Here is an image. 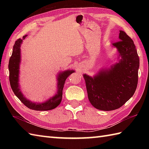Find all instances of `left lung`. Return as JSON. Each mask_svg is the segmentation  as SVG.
Wrapping results in <instances>:
<instances>
[{"instance_id":"left-lung-1","label":"left lung","mask_w":149,"mask_h":149,"mask_svg":"<svg viewBox=\"0 0 149 149\" xmlns=\"http://www.w3.org/2000/svg\"><path fill=\"white\" fill-rule=\"evenodd\" d=\"M120 40L113 43L121 59L110 69L101 70L93 78L84 75L88 99L95 108L111 111L120 108L133 95L137 88L140 59L134 42L120 31Z\"/></svg>"}]
</instances>
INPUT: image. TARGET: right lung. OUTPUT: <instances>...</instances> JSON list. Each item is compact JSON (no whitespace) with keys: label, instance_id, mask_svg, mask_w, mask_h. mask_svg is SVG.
Returning <instances> with one entry per match:
<instances>
[{"label":"right lung","instance_id":"add662e5","mask_svg":"<svg viewBox=\"0 0 149 149\" xmlns=\"http://www.w3.org/2000/svg\"><path fill=\"white\" fill-rule=\"evenodd\" d=\"M26 36L27 35H25L22 38V39L19 38L16 41L13 46V49L12 55L9 59L8 68L9 71V82H10L11 89L15 95L28 108L36 111H47L54 109L59 105L63 97V89L66 78L74 71L68 70L59 74L58 78V94H56L54 97L47 101L46 102L36 104L35 103H33L30 102L29 100H27L20 91L18 83L19 64L20 62V47L22 40L26 38Z\"/></svg>","mask_w":149,"mask_h":149}]
</instances>
